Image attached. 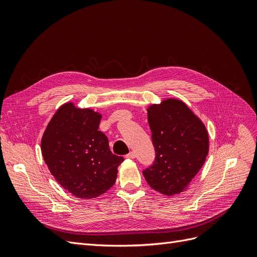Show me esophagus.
I'll use <instances>...</instances> for the list:
<instances>
[{"label": "esophagus", "instance_id": "esophagus-1", "mask_svg": "<svg viewBox=\"0 0 257 257\" xmlns=\"http://www.w3.org/2000/svg\"><path fill=\"white\" fill-rule=\"evenodd\" d=\"M127 159H135L136 158V153L135 152H130L128 154H126Z\"/></svg>", "mask_w": 257, "mask_h": 257}]
</instances>
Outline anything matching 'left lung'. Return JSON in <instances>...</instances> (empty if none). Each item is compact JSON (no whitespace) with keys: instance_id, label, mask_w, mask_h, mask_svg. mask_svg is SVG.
I'll list each match as a JSON object with an SVG mask.
<instances>
[{"instance_id":"8db88e82","label":"left lung","mask_w":257,"mask_h":257,"mask_svg":"<svg viewBox=\"0 0 257 257\" xmlns=\"http://www.w3.org/2000/svg\"><path fill=\"white\" fill-rule=\"evenodd\" d=\"M155 159L143 175L164 195L182 192L204 165L209 150L208 132L190 108L169 98L148 108Z\"/></svg>"}]
</instances>
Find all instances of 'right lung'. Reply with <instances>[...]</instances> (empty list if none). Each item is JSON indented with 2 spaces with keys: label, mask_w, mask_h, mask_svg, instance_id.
<instances>
[{
  "label": "right lung",
  "mask_w": 257,
  "mask_h": 257,
  "mask_svg": "<svg viewBox=\"0 0 257 257\" xmlns=\"http://www.w3.org/2000/svg\"><path fill=\"white\" fill-rule=\"evenodd\" d=\"M102 115L72 103L61 106L42 138V153L51 175L74 196L94 198L114 184L124 161L98 131Z\"/></svg>",
  "instance_id": "right-lung-1"
}]
</instances>
